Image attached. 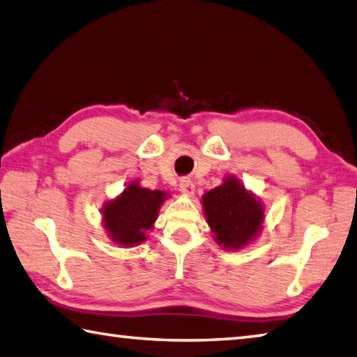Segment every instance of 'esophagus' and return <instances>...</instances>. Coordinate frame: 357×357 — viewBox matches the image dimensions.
I'll return each mask as SVG.
<instances>
[{"instance_id": "1", "label": "esophagus", "mask_w": 357, "mask_h": 357, "mask_svg": "<svg viewBox=\"0 0 357 357\" xmlns=\"http://www.w3.org/2000/svg\"><path fill=\"white\" fill-rule=\"evenodd\" d=\"M180 191L185 196H192L194 191H196V186H194L191 178H181L180 180Z\"/></svg>"}]
</instances>
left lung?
<instances>
[{
    "label": "left lung",
    "mask_w": 357,
    "mask_h": 357,
    "mask_svg": "<svg viewBox=\"0 0 357 357\" xmlns=\"http://www.w3.org/2000/svg\"><path fill=\"white\" fill-rule=\"evenodd\" d=\"M202 205L214 241L227 250H241L259 236L264 206L238 177L227 176L224 183L206 191Z\"/></svg>",
    "instance_id": "left-lung-1"
}]
</instances>
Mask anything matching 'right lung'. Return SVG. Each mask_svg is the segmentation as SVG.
<instances>
[{
    "mask_svg": "<svg viewBox=\"0 0 357 357\" xmlns=\"http://www.w3.org/2000/svg\"><path fill=\"white\" fill-rule=\"evenodd\" d=\"M171 194L160 190H147L139 186V180H133L124 191L105 202L100 214L102 225L110 241L123 247L139 245L147 239L155 224L160 206Z\"/></svg>",
    "mask_w": 357,
    "mask_h": 357,
    "instance_id": "1",
    "label": "right lung"
}]
</instances>
